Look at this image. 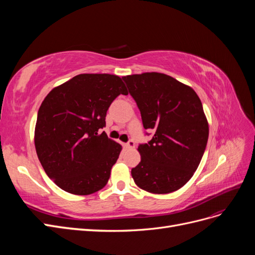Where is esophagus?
<instances>
[{
    "mask_svg": "<svg viewBox=\"0 0 255 255\" xmlns=\"http://www.w3.org/2000/svg\"><path fill=\"white\" fill-rule=\"evenodd\" d=\"M126 146L128 149H134L135 148V142L133 140H128L127 143H126Z\"/></svg>",
    "mask_w": 255,
    "mask_h": 255,
    "instance_id": "esophagus-1",
    "label": "esophagus"
}]
</instances>
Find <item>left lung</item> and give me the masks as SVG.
Returning <instances> with one entry per match:
<instances>
[{
    "instance_id": "obj_1",
    "label": "left lung",
    "mask_w": 255,
    "mask_h": 255,
    "mask_svg": "<svg viewBox=\"0 0 255 255\" xmlns=\"http://www.w3.org/2000/svg\"><path fill=\"white\" fill-rule=\"evenodd\" d=\"M122 79L143 128L154 132L148 143L138 146L141 160L130 171L135 184L159 195L180 189L194 175L206 148L208 123L201 100L191 87L164 73Z\"/></svg>"
}]
</instances>
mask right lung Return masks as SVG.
Masks as SVG:
<instances>
[{
    "label": "right lung",
    "instance_id": "1",
    "mask_svg": "<svg viewBox=\"0 0 255 255\" xmlns=\"http://www.w3.org/2000/svg\"><path fill=\"white\" fill-rule=\"evenodd\" d=\"M119 95H128L119 76L84 73L44 98L37 115L35 148L45 173L59 188L87 196L109 182L122 146L99 130Z\"/></svg>",
    "mask_w": 255,
    "mask_h": 255
}]
</instances>
